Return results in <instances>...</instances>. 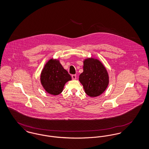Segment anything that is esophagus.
<instances>
[{
	"mask_svg": "<svg viewBox=\"0 0 149 149\" xmlns=\"http://www.w3.org/2000/svg\"><path fill=\"white\" fill-rule=\"evenodd\" d=\"M71 78H72V79L73 80H75V79H77V75H75V74L72 75H71Z\"/></svg>",
	"mask_w": 149,
	"mask_h": 149,
	"instance_id": "1",
	"label": "esophagus"
}]
</instances>
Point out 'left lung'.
<instances>
[{
	"label": "left lung",
	"instance_id": "8db88e82",
	"mask_svg": "<svg viewBox=\"0 0 149 149\" xmlns=\"http://www.w3.org/2000/svg\"><path fill=\"white\" fill-rule=\"evenodd\" d=\"M85 92L91 97L99 96L105 91L109 83L105 67L98 60L89 58L84 60L83 72L79 76Z\"/></svg>",
	"mask_w": 149,
	"mask_h": 149
}]
</instances>
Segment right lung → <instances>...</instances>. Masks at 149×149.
I'll return each instance as SVG.
<instances>
[{
  "label": "right lung",
  "instance_id": "1",
  "mask_svg": "<svg viewBox=\"0 0 149 149\" xmlns=\"http://www.w3.org/2000/svg\"><path fill=\"white\" fill-rule=\"evenodd\" d=\"M40 79L47 92L58 95L63 92L65 83L71 80V77L58 60L51 59L45 65Z\"/></svg>",
  "mask_w": 149,
  "mask_h": 149
}]
</instances>
